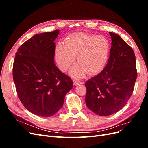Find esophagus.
<instances>
[{
  "mask_svg": "<svg viewBox=\"0 0 148 148\" xmlns=\"http://www.w3.org/2000/svg\"><path fill=\"white\" fill-rule=\"evenodd\" d=\"M83 83V82H79V81H74V83H73L75 86H78V85H80Z\"/></svg>",
  "mask_w": 148,
  "mask_h": 148,
  "instance_id": "esophagus-1",
  "label": "esophagus"
}]
</instances>
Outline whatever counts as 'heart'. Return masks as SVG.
Here are the masks:
<instances>
[{"label":"heart","mask_w":148,"mask_h":148,"mask_svg":"<svg viewBox=\"0 0 148 148\" xmlns=\"http://www.w3.org/2000/svg\"><path fill=\"white\" fill-rule=\"evenodd\" d=\"M110 44L104 36L78 33L67 36L62 44L56 47V59L61 70L65 71L75 60L78 63L71 67L70 75L75 79L83 78L86 73H99L109 59Z\"/></svg>","instance_id":"1"}]
</instances>
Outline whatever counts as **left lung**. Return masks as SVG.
<instances>
[{"instance_id":"8db88e82","label":"left lung","mask_w":148,"mask_h":148,"mask_svg":"<svg viewBox=\"0 0 148 148\" xmlns=\"http://www.w3.org/2000/svg\"><path fill=\"white\" fill-rule=\"evenodd\" d=\"M112 39L110 56L100 73L85 83V102L92 112L108 116L117 112L130 98L137 77L134 51L117 34Z\"/></svg>"}]
</instances>
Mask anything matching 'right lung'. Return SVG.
Masks as SVG:
<instances>
[{
	"label": "right lung",
	"mask_w": 148,
	"mask_h": 148,
	"mask_svg": "<svg viewBox=\"0 0 148 148\" xmlns=\"http://www.w3.org/2000/svg\"><path fill=\"white\" fill-rule=\"evenodd\" d=\"M59 34H35L18 49L13 65V79L21 102L30 112L51 117L62 107L73 82L54 64L56 44Z\"/></svg>",
	"instance_id": "1"
}]
</instances>
